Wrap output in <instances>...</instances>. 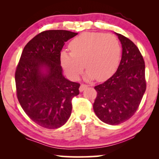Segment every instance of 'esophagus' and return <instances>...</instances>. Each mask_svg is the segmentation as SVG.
I'll list each match as a JSON object with an SVG mask.
<instances>
[{"instance_id":"obj_1","label":"esophagus","mask_w":159,"mask_h":159,"mask_svg":"<svg viewBox=\"0 0 159 159\" xmlns=\"http://www.w3.org/2000/svg\"><path fill=\"white\" fill-rule=\"evenodd\" d=\"M87 88H88V85H86V84H82L80 87L79 90H80V92H82V91H84Z\"/></svg>"}]
</instances>
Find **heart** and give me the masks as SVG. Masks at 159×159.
<instances>
[{"mask_svg":"<svg viewBox=\"0 0 159 159\" xmlns=\"http://www.w3.org/2000/svg\"><path fill=\"white\" fill-rule=\"evenodd\" d=\"M69 48L71 52H61L60 60L66 75L72 80L79 79L85 66L87 79L96 77L98 81H103L116 72L120 63V43L111 34L84 33L71 41Z\"/></svg>","mask_w":159,"mask_h":159,"instance_id":"heart-1","label":"heart"}]
</instances>
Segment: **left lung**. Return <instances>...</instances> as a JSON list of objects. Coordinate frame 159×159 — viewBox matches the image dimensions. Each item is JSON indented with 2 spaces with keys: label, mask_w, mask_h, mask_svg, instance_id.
Masks as SVG:
<instances>
[{
  "label": "left lung",
  "mask_w": 159,
  "mask_h": 159,
  "mask_svg": "<svg viewBox=\"0 0 159 159\" xmlns=\"http://www.w3.org/2000/svg\"><path fill=\"white\" fill-rule=\"evenodd\" d=\"M122 47L120 64L114 75L95 86L93 103L96 116L104 123L117 125L133 116L146 89L145 61L138 47L122 34L115 32Z\"/></svg>",
  "instance_id": "obj_1"
}]
</instances>
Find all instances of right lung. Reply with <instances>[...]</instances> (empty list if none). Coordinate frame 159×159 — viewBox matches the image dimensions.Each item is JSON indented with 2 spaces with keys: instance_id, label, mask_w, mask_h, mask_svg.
Returning a JSON list of instances; mask_svg holds the SVG:
<instances>
[{
  "instance_id": "obj_1",
  "label": "right lung",
  "mask_w": 159,
  "mask_h": 159,
  "mask_svg": "<svg viewBox=\"0 0 159 159\" xmlns=\"http://www.w3.org/2000/svg\"><path fill=\"white\" fill-rule=\"evenodd\" d=\"M77 33L47 30L24 48L15 73L19 103L34 122L47 129L61 127L71 116V100L80 84L63 75L60 54L65 43Z\"/></svg>"
}]
</instances>
